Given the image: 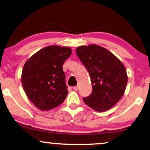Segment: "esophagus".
Masks as SVG:
<instances>
[{"label": "esophagus", "mask_w": 150, "mask_h": 150, "mask_svg": "<svg viewBox=\"0 0 150 150\" xmlns=\"http://www.w3.org/2000/svg\"><path fill=\"white\" fill-rule=\"evenodd\" d=\"M73 89H74V90H75V91H77L78 89H79V87H78V86L73 87Z\"/></svg>", "instance_id": "34e87169"}]
</instances>
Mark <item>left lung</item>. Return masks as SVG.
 <instances>
[{
  "mask_svg": "<svg viewBox=\"0 0 150 150\" xmlns=\"http://www.w3.org/2000/svg\"><path fill=\"white\" fill-rule=\"evenodd\" d=\"M76 52L92 81V94L83 101L97 112L110 110L125 92L127 83L125 66L113 54L96 45L80 46Z\"/></svg>",
  "mask_w": 150,
  "mask_h": 150,
  "instance_id": "left-lung-1",
  "label": "left lung"
}]
</instances>
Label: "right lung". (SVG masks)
I'll return each instance as SVG.
<instances>
[{"instance_id":"right-lung-1","label":"right lung","mask_w":150,"mask_h":150,"mask_svg":"<svg viewBox=\"0 0 150 150\" xmlns=\"http://www.w3.org/2000/svg\"><path fill=\"white\" fill-rule=\"evenodd\" d=\"M71 52L67 47L48 46L25 63L21 76L23 87L36 108L52 110L65 99L68 91L63 65Z\"/></svg>"}]
</instances>
